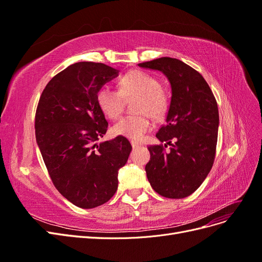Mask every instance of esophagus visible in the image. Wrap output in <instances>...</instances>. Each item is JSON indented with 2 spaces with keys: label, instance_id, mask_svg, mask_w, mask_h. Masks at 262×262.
<instances>
[{
  "label": "esophagus",
  "instance_id": "1",
  "mask_svg": "<svg viewBox=\"0 0 262 262\" xmlns=\"http://www.w3.org/2000/svg\"><path fill=\"white\" fill-rule=\"evenodd\" d=\"M131 145H132V147L133 148H136V147H139L140 145H141V143H139V142H137V141H131Z\"/></svg>",
  "mask_w": 262,
  "mask_h": 262
}]
</instances>
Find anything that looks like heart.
I'll return each mask as SVG.
<instances>
[{"instance_id":"1","label":"heart","mask_w":262,"mask_h":262,"mask_svg":"<svg viewBox=\"0 0 262 262\" xmlns=\"http://www.w3.org/2000/svg\"><path fill=\"white\" fill-rule=\"evenodd\" d=\"M131 108L136 113L122 117L114 126L115 136L140 140L152 128L150 118H161L168 108L167 93L157 78L143 71H130L118 81V91L101 86L96 94V102L100 112L115 120L123 109V99H132Z\"/></svg>"}]
</instances>
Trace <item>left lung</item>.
<instances>
[{"label":"left lung","instance_id":"obj_1","mask_svg":"<svg viewBox=\"0 0 262 262\" xmlns=\"http://www.w3.org/2000/svg\"><path fill=\"white\" fill-rule=\"evenodd\" d=\"M139 66L162 71L171 86L166 122L156 133L162 143L148 146L150 161L145 166L146 176L158 194L182 199L201 186L213 166L219 130L217 102L203 76L178 59L164 57Z\"/></svg>","mask_w":262,"mask_h":262}]
</instances>
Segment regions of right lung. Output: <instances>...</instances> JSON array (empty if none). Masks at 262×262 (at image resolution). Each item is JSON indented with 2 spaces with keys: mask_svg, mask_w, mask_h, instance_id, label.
Segmentation results:
<instances>
[{
  "mask_svg": "<svg viewBox=\"0 0 262 262\" xmlns=\"http://www.w3.org/2000/svg\"><path fill=\"white\" fill-rule=\"evenodd\" d=\"M117 74L104 63H74L51 78L36 109V140L52 184L82 209L112 199L132 149L124 137L96 143L108 128L96 94Z\"/></svg>",
  "mask_w": 262,
  "mask_h": 262,
  "instance_id": "right-lung-1",
  "label": "right lung"
}]
</instances>
